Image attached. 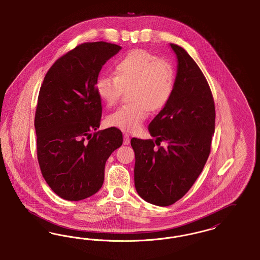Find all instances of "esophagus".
I'll use <instances>...</instances> for the list:
<instances>
[{
  "label": "esophagus",
  "instance_id": "1",
  "mask_svg": "<svg viewBox=\"0 0 260 260\" xmlns=\"http://www.w3.org/2000/svg\"><path fill=\"white\" fill-rule=\"evenodd\" d=\"M129 144H130V136L128 134H124V136H123V145L128 146Z\"/></svg>",
  "mask_w": 260,
  "mask_h": 260
}]
</instances>
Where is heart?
Returning <instances> with one entry per match:
<instances>
[{"label": "heart", "instance_id": "1", "mask_svg": "<svg viewBox=\"0 0 260 260\" xmlns=\"http://www.w3.org/2000/svg\"><path fill=\"white\" fill-rule=\"evenodd\" d=\"M114 76L97 79V95L107 106L118 100L123 88L130 87L132 102L118 107L107 117L109 126L125 132H137L148 114L159 111L170 101L175 87V70L168 61L144 49H136L118 59L113 66Z\"/></svg>", "mask_w": 260, "mask_h": 260}]
</instances>
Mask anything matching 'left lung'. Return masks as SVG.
<instances>
[{
    "instance_id": "8db88e82",
    "label": "left lung",
    "mask_w": 260,
    "mask_h": 260,
    "mask_svg": "<svg viewBox=\"0 0 260 260\" xmlns=\"http://www.w3.org/2000/svg\"><path fill=\"white\" fill-rule=\"evenodd\" d=\"M170 46L177 57V75L170 101L148 125L155 141L131 140L136 190L161 207L190 189L209 157L215 133V103L202 71L182 47ZM161 141L168 147L154 151V144Z\"/></svg>"
}]
</instances>
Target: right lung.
Here are the masks:
<instances>
[{
    "mask_svg": "<svg viewBox=\"0 0 260 260\" xmlns=\"http://www.w3.org/2000/svg\"><path fill=\"white\" fill-rule=\"evenodd\" d=\"M119 45L85 43L59 58L41 86L35 115L38 160L49 187L68 201L99 191L105 165L123 142L115 127L100 126L101 99L95 89L106 62Z\"/></svg>",
    "mask_w": 260,
    "mask_h": 260,
    "instance_id": "right-lung-1",
    "label": "right lung"
}]
</instances>
